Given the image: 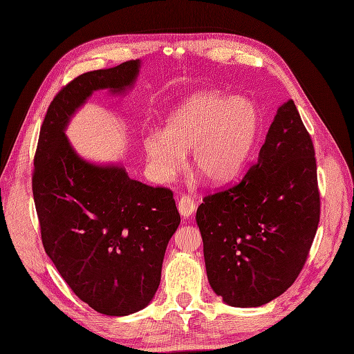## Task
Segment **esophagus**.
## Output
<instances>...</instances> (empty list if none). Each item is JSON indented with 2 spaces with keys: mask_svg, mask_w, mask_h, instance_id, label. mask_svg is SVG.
<instances>
[{
  "mask_svg": "<svg viewBox=\"0 0 354 354\" xmlns=\"http://www.w3.org/2000/svg\"><path fill=\"white\" fill-rule=\"evenodd\" d=\"M196 202L194 198H192L189 196L184 194L183 197L179 198V203H178V209H179V214L184 216V218H188V216H192L196 211Z\"/></svg>",
  "mask_w": 354,
  "mask_h": 354,
  "instance_id": "obj_1",
  "label": "esophagus"
}]
</instances>
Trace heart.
I'll return each instance as SVG.
<instances>
[{"label":"heart","instance_id":"1","mask_svg":"<svg viewBox=\"0 0 354 354\" xmlns=\"http://www.w3.org/2000/svg\"><path fill=\"white\" fill-rule=\"evenodd\" d=\"M259 131L256 107L245 98L201 93L171 112L165 133L152 131L143 140L153 176L161 183L184 166L192 149V165L206 180L223 184L242 170Z\"/></svg>","mask_w":354,"mask_h":354}]
</instances>
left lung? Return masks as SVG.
I'll return each instance as SVG.
<instances>
[{
	"label": "left lung",
	"instance_id": "1",
	"mask_svg": "<svg viewBox=\"0 0 354 354\" xmlns=\"http://www.w3.org/2000/svg\"><path fill=\"white\" fill-rule=\"evenodd\" d=\"M196 221L207 279L225 304L260 306L301 274L320 221L315 151L293 100L278 109L257 160L207 194Z\"/></svg>",
	"mask_w": 354,
	"mask_h": 354
}]
</instances>
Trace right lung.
Here are the masks:
<instances>
[{
	"mask_svg": "<svg viewBox=\"0 0 354 354\" xmlns=\"http://www.w3.org/2000/svg\"><path fill=\"white\" fill-rule=\"evenodd\" d=\"M139 66V59L125 61L62 86L34 156L32 196L44 251L80 301L106 315H129L151 302L180 216L170 188L142 184L120 166L91 165L64 130L94 91L130 88Z\"/></svg>",
	"mask_w": 354,
	"mask_h": 354,
	"instance_id": "right-lung-1",
	"label": "right lung"
}]
</instances>
